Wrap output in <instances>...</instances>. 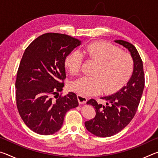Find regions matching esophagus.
Segmentation results:
<instances>
[{
    "mask_svg": "<svg viewBox=\"0 0 158 158\" xmlns=\"http://www.w3.org/2000/svg\"><path fill=\"white\" fill-rule=\"evenodd\" d=\"M77 99H78L79 104H85L88 100L86 98H85L84 96H81L80 95H77Z\"/></svg>",
    "mask_w": 158,
    "mask_h": 158,
    "instance_id": "esophagus-1",
    "label": "esophagus"
}]
</instances>
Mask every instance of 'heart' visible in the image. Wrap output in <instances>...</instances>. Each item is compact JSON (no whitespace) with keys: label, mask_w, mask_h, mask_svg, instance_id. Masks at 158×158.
Listing matches in <instances>:
<instances>
[{"label":"heart","mask_w":158,"mask_h":158,"mask_svg":"<svg viewBox=\"0 0 158 158\" xmlns=\"http://www.w3.org/2000/svg\"><path fill=\"white\" fill-rule=\"evenodd\" d=\"M84 53L89 60L97 63L93 77H82L71 84V89L81 96L103 92L109 94L117 91L128 81L134 69L132 57L107 42H95L79 51L68 54L64 60L65 68L73 75L81 73Z\"/></svg>","instance_id":"1"}]
</instances>
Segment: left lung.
<instances>
[{
	"label": "left lung",
	"mask_w": 158,
	"mask_h": 158,
	"mask_svg": "<svg viewBox=\"0 0 158 158\" xmlns=\"http://www.w3.org/2000/svg\"><path fill=\"white\" fill-rule=\"evenodd\" d=\"M130 53L134 62L132 76L126 85L111 95L102 97L105 105L90 99L87 102L95 109L94 118L85 122L87 130L97 137H108L116 135L130 123L137 112L144 88L143 63L137 49L130 42L116 40Z\"/></svg>",
	"instance_id": "8db88e82"
}]
</instances>
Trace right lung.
Here are the masks:
<instances>
[{"instance_id":"1","label":"right lung","mask_w":158,"mask_h":158,"mask_svg":"<svg viewBox=\"0 0 158 158\" xmlns=\"http://www.w3.org/2000/svg\"><path fill=\"white\" fill-rule=\"evenodd\" d=\"M81 44L68 35L49 33L26 49L15 83L16 100L20 116L33 132L42 135L58 132L67 111L79 105L74 93L63 97L57 94L64 86L60 81L66 77L65 58Z\"/></svg>"}]
</instances>
